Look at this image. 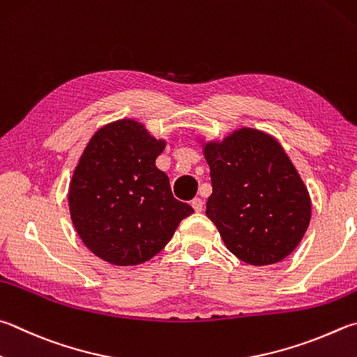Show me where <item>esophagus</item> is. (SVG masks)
<instances>
[{
	"label": "esophagus",
	"mask_w": 357,
	"mask_h": 357,
	"mask_svg": "<svg viewBox=\"0 0 357 357\" xmlns=\"http://www.w3.org/2000/svg\"><path fill=\"white\" fill-rule=\"evenodd\" d=\"M190 204H192V207H193V209H195L197 212H201V211H203V199H201V198H193L192 201H190Z\"/></svg>",
	"instance_id": "obj_1"
}]
</instances>
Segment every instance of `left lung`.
<instances>
[{"label": "left lung", "mask_w": 357, "mask_h": 357, "mask_svg": "<svg viewBox=\"0 0 357 357\" xmlns=\"http://www.w3.org/2000/svg\"><path fill=\"white\" fill-rule=\"evenodd\" d=\"M212 195L206 215L232 255L270 265L294 251L310 222L307 189L271 135L243 128L222 144H209Z\"/></svg>", "instance_id": "8db88e82"}]
</instances>
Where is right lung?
Here are the masks:
<instances>
[{"mask_svg": "<svg viewBox=\"0 0 357 357\" xmlns=\"http://www.w3.org/2000/svg\"><path fill=\"white\" fill-rule=\"evenodd\" d=\"M165 142L120 120L90 139L70 184L71 222L87 248L114 265H137L164 248L192 206L173 197L156 167Z\"/></svg>", "mask_w": 357, "mask_h": 357, "instance_id": "obj_1", "label": "right lung"}]
</instances>
